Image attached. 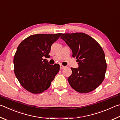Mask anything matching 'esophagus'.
<instances>
[{"label": "esophagus", "instance_id": "1", "mask_svg": "<svg viewBox=\"0 0 120 120\" xmlns=\"http://www.w3.org/2000/svg\"><path fill=\"white\" fill-rule=\"evenodd\" d=\"M66 68V67H65V66H62V65H60V69L61 70L64 69V68Z\"/></svg>", "mask_w": 120, "mask_h": 120}]
</instances>
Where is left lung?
I'll return each instance as SVG.
<instances>
[{
    "mask_svg": "<svg viewBox=\"0 0 120 120\" xmlns=\"http://www.w3.org/2000/svg\"><path fill=\"white\" fill-rule=\"evenodd\" d=\"M77 59L78 68H71L68 78L70 86L80 93H88L103 82L106 70L105 54L99 43L82 32L64 34L61 36Z\"/></svg>",
    "mask_w": 120,
    "mask_h": 120,
    "instance_id": "8db88e82",
    "label": "left lung"
}]
</instances>
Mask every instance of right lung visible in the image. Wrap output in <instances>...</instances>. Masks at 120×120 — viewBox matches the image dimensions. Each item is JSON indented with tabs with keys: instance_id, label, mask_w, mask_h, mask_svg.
Instances as JSON below:
<instances>
[{
	"instance_id": "obj_1",
	"label": "right lung",
	"mask_w": 120,
	"mask_h": 120,
	"mask_svg": "<svg viewBox=\"0 0 120 120\" xmlns=\"http://www.w3.org/2000/svg\"><path fill=\"white\" fill-rule=\"evenodd\" d=\"M62 34L30 36L17 48L14 59V72L26 90L37 94L47 90L60 70L58 64L50 65L46 59L52 45Z\"/></svg>"
}]
</instances>
